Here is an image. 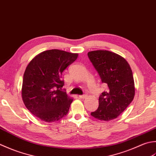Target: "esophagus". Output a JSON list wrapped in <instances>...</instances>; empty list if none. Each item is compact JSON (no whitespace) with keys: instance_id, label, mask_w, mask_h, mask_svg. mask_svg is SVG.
Masks as SVG:
<instances>
[{"instance_id":"1","label":"esophagus","mask_w":156,"mask_h":156,"mask_svg":"<svg viewBox=\"0 0 156 156\" xmlns=\"http://www.w3.org/2000/svg\"><path fill=\"white\" fill-rule=\"evenodd\" d=\"M87 97V95H83V96H79V98H80V99H85V98H86Z\"/></svg>"}]
</instances>
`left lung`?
I'll return each mask as SVG.
<instances>
[{
    "instance_id": "left-lung-1",
    "label": "left lung",
    "mask_w": 156,
    "mask_h": 156,
    "mask_svg": "<svg viewBox=\"0 0 156 156\" xmlns=\"http://www.w3.org/2000/svg\"><path fill=\"white\" fill-rule=\"evenodd\" d=\"M88 57L108 89L99 98L98 108L91 115L104 121L116 119L131 104L135 88L128 62L118 54L108 50L89 52Z\"/></svg>"
}]
</instances>
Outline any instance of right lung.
Segmentation results:
<instances>
[{
	"label": "right lung",
	"mask_w": 156,
	"mask_h": 156,
	"mask_svg": "<svg viewBox=\"0 0 156 156\" xmlns=\"http://www.w3.org/2000/svg\"><path fill=\"white\" fill-rule=\"evenodd\" d=\"M77 57V53L48 50L38 54L25 69L22 100L27 110L42 121H58L67 114L73 99L60 90L64 85L61 77Z\"/></svg>",
	"instance_id": "1"
}]
</instances>
